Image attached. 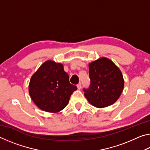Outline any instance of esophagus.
I'll return each mask as SVG.
<instances>
[{
  "label": "esophagus",
  "mask_w": 150,
  "mask_h": 150,
  "mask_svg": "<svg viewBox=\"0 0 150 150\" xmlns=\"http://www.w3.org/2000/svg\"><path fill=\"white\" fill-rule=\"evenodd\" d=\"M77 88L79 90H80L81 89V83H79V84L77 85Z\"/></svg>",
  "instance_id": "34e87169"
}]
</instances>
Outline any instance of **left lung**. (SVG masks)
<instances>
[{"label":"left lung","instance_id":"8db88e82","mask_svg":"<svg viewBox=\"0 0 150 150\" xmlns=\"http://www.w3.org/2000/svg\"><path fill=\"white\" fill-rule=\"evenodd\" d=\"M91 85L85 96L91 105L105 108L117 100L122 92L124 81L122 73L113 62L105 57L88 63Z\"/></svg>","mask_w":150,"mask_h":150}]
</instances>
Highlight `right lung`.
<instances>
[{
	"label": "right lung",
	"mask_w": 150,
	"mask_h": 150,
	"mask_svg": "<svg viewBox=\"0 0 150 150\" xmlns=\"http://www.w3.org/2000/svg\"><path fill=\"white\" fill-rule=\"evenodd\" d=\"M77 89L69 83V75L61 63L47 60L30 79L28 91L35 105L47 112L57 113L67 105L70 96Z\"/></svg>",
	"instance_id": "obj_1"
}]
</instances>
